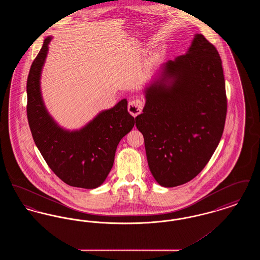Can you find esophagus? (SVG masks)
I'll return each mask as SVG.
<instances>
[{
  "instance_id": "obj_1",
  "label": "esophagus",
  "mask_w": 260,
  "mask_h": 260,
  "mask_svg": "<svg viewBox=\"0 0 260 260\" xmlns=\"http://www.w3.org/2000/svg\"><path fill=\"white\" fill-rule=\"evenodd\" d=\"M143 109V102L140 99H135L132 100L127 105V110L134 116H138Z\"/></svg>"
}]
</instances>
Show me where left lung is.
<instances>
[{"instance_id": "left-lung-1", "label": "left lung", "mask_w": 260, "mask_h": 260, "mask_svg": "<svg viewBox=\"0 0 260 260\" xmlns=\"http://www.w3.org/2000/svg\"><path fill=\"white\" fill-rule=\"evenodd\" d=\"M167 78L170 86L163 83ZM226 113L221 58L198 34L187 53L164 65L136 118L150 172L160 185H182L202 172L221 139Z\"/></svg>"}]
</instances>
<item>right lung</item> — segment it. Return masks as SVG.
I'll return each mask as SVG.
<instances>
[{
    "mask_svg": "<svg viewBox=\"0 0 260 260\" xmlns=\"http://www.w3.org/2000/svg\"><path fill=\"white\" fill-rule=\"evenodd\" d=\"M48 37L27 78V119L34 142L50 170L68 185L93 189L110 173L120 140L135 125L126 99L101 112L81 131L66 132L53 122L40 91V76L48 53Z\"/></svg>",
    "mask_w": 260,
    "mask_h": 260,
    "instance_id": "1",
    "label": "right lung"
}]
</instances>
